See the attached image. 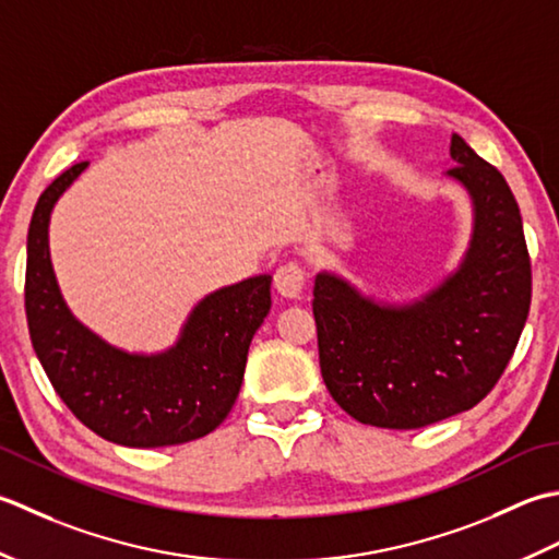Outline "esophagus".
<instances>
[{
  "instance_id": "esophagus-1",
  "label": "esophagus",
  "mask_w": 559,
  "mask_h": 559,
  "mask_svg": "<svg viewBox=\"0 0 559 559\" xmlns=\"http://www.w3.org/2000/svg\"><path fill=\"white\" fill-rule=\"evenodd\" d=\"M306 284V272L299 263H284L275 272V289L284 299H299Z\"/></svg>"
}]
</instances>
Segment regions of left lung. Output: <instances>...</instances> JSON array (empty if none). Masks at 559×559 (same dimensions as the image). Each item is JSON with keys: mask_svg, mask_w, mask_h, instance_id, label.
Wrapping results in <instances>:
<instances>
[{"mask_svg": "<svg viewBox=\"0 0 559 559\" xmlns=\"http://www.w3.org/2000/svg\"><path fill=\"white\" fill-rule=\"evenodd\" d=\"M449 176L471 192L475 229L459 272L403 309L345 280L313 284L318 359L333 401L357 423L419 429L475 407L502 379L531 309V258L504 176L451 136Z\"/></svg>", "mask_w": 559, "mask_h": 559, "instance_id": "obj_1", "label": "left lung"}]
</instances>
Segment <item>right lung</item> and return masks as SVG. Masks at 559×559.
Masks as SVG:
<instances>
[{"mask_svg":"<svg viewBox=\"0 0 559 559\" xmlns=\"http://www.w3.org/2000/svg\"><path fill=\"white\" fill-rule=\"evenodd\" d=\"M84 168L86 162L57 176L31 216L24 292L33 349L55 393L98 437L156 449L210 435L241 391L250 340L272 306V277L204 296L164 355H128L104 343L64 306L48 253L50 212Z\"/></svg>","mask_w":559,"mask_h":559,"instance_id":"obj_1","label":"right lung"}]
</instances>
